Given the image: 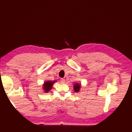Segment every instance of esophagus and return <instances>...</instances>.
Here are the masks:
<instances>
[{
  "label": "esophagus",
  "mask_w": 132,
  "mask_h": 132,
  "mask_svg": "<svg viewBox=\"0 0 132 132\" xmlns=\"http://www.w3.org/2000/svg\"><path fill=\"white\" fill-rule=\"evenodd\" d=\"M61 81L62 82H65V80L64 79V78H61Z\"/></svg>",
  "instance_id": "esophagus-1"
}]
</instances>
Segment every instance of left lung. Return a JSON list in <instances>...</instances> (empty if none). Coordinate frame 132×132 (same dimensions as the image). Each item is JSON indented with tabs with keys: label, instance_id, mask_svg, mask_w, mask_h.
<instances>
[{
	"label": "left lung",
	"instance_id": "left-lung-1",
	"mask_svg": "<svg viewBox=\"0 0 132 132\" xmlns=\"http://www.w3.org/2000/svg\"><path fill=\"white\" fill-rule=\"evenodd\" d=\"M73 88H74V90L75 92H78L80 90V85L78 84H76L74 86H73Z\"/></svg>",
	"mask_w": 132,
	"mask_h": 132
}]
</instances>
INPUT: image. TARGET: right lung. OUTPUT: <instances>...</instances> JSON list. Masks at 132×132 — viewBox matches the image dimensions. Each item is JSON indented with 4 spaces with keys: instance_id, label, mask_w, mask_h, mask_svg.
Listing matches in <instances>:
<instances>
[{
    "instance_id": "right-lung-1",
    "label": "right lung",
    "mask_w": 132,
    "mask_h": 132,
    "mask_svg": "<svg viewBox=\"0 0 132 132\" xmlns=\"http://www.w3.org/2000/svg\"><path fill=\"white\" fill-rule=\"evenodd\" d=\"M54 82H55V81L53 82L51 81H48L44 83V84L43 85V88L46 92H48L51 89L52 86Z\"/></svg>"
}]
</instances>
